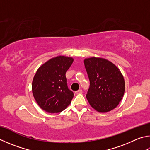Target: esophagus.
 I'll list each match as a JSON object with an SVG mask.
<instances>
[{"instance_id":"obj_1","label":"esophagus","mask_w":150,"mask_h":150,"mask_svg":"<svg viewBox=\"0 0 150 150\" xmlns=\"http://www.w3.org/2000/svg\"><path fill=\"white\" fill-rule=\"evenodd\" d=\"M81 92H82V90L79 89V90H78V91H75V94H81Z\"/></svg>"}]
</instances>
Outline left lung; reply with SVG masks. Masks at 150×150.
Here are the masks:
<instances>
[{"label":"left lung","instance_id":"1","mask_svg":"<svg viewBox=\"0 0 150 150\" xmlns=\"http://www.w3.org/2000/svg\"><path fill=\"white\" fill-rule=\"evenodd\" d=\"M90 87L86 98L90 105L100 113H106L119 105L125 93V80L119 68L103 58L84 59Z\"/></svg>","mask_w":150,"mask_h":150}]
</instances>
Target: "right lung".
Returning <instances> with one entry per match:
<instances>
[{"mask_svg":"<svg viewBox=\"0 0 150 150\" xmlns=\"http://www.w3.org/2000/svg\"><path fill=\"white\" fill-rule=\"evenodd\" d=\"M73 58L58 56L48 59L37 69L32 82V92L39 107L48 113L64 111L69 105L73 92L68 88L66 73Z\"/></svg>","mask_w":150,"mask_h":150,"instance_id":"1","label":"right lung"}]
</instances>
